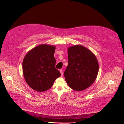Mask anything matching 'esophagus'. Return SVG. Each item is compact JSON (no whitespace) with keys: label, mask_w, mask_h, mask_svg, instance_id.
<instances>
[{"label":"esophagus","mask_w":124,"mask_h":124,"mask_svg":"<svg viewBox=\"0 0 124 124\" xmlns=\"http://www.w3.org/2000/svg\"><path fill=\"white\" fill-rule=\"evenodd\" d=\"M60 73H61V76H62L63 75V70H62V69H60Z\"/></svg>","instance_id":"34e87169"}]
</instances>
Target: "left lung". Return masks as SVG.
<instances>
[{
	"label": "left lung",
	"instance_id": "obj_1",
	"mask_svg": "<svg viewBox=\"0 0 124 124\" xmlns=\"http://www.w3.org/2000/svg\"><path fill=\"white\" fill-rule=\"evenodd\" d=\"M68 65L64 72L66 82L71 88L80 91L94 82L99 72L98 61L94 54L81 45L68 49Z\"/></svg>",
	"mask_w": 124,
	"mask_h": 124
}]
</instances>
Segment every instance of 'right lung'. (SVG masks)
I'll use <instances>...</instances> for the list:
<instances>
[{
    "instance_id": "right-lung-1",
    "label": "right lung",
    "mask_w": 124,
    "mask_h": 124,
    "mask_svg": "<svg viewBox=\"0 0 124 124\" xmlns=\"http://www.w3.org/2000/svg\"><path fill=\"white\" fill-rule=\"evenodd\" d=\"M55 49L53 46L40 45L30 51L24 58V79L30 87L36 91L43 92L49 89L61 75L55 67Z\"/></svg>"
}]
</instances>
